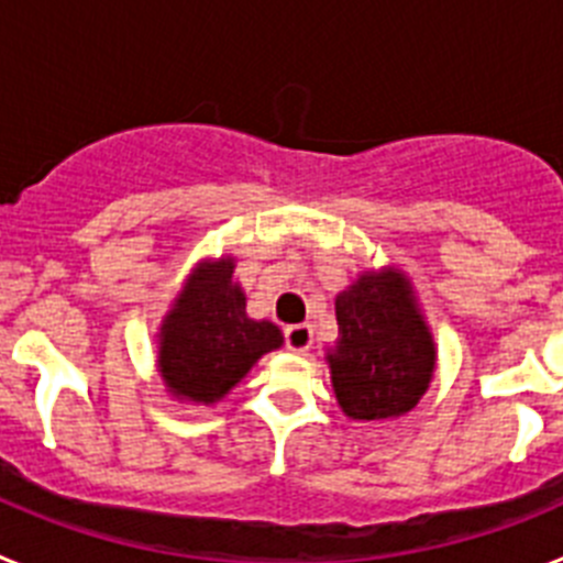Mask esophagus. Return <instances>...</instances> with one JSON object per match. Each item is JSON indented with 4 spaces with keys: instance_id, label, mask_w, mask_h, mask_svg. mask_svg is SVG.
Wrapping results in <instances>:
<instances>
[{
    "instance_id": "1",
    "label": "esophagus",
    "mask_w": 563,
    "mask_h": 563,
    "mask_svg": "<svg viewBox=\"0 0 563 563\" xmlns=\"http://www.w3.org/2000/svg\"><path fill=\"white\" fill-rule=\"evenodd\" d=\"M285 341H287V350L298 352V355H305V352H310V346H312V327L310 324L287 327Z\"/></svg>"
}]
</instances>
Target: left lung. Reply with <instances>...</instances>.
<instances>
[{
	"mask_svg": "<svg viewBox=\"0 0 563 563\" xmlns=\"http://www.w3.org/2000/svg\"><path fill=\"white\" fill-rule=\"evenodd\" d=\"M335 316L338 341L327 361L343 415L389 420L415 409L434 375L437 350L409 278L395 267L363 273L335 298Z\"/></svg>",
	"mask_w": 563,
	"mask_h": 563,
	"instance_id": "left-lung-1",
	"label": "left lung"
}]
</instances>
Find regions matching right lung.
Wrapping results in <instances>:
<instances>
[{
	"mask_svg": "<svg viewBox=\"0 0 563 563\" xmlns=\"http://www.w3.org/2000/svg\"><path fill=\"white\" fill-rule=\"evenodd\" d=\"M285 335L271 321H253L245 292L233 282V258L200 262L161 327L157 366L177 400H222Z\"/></svg>",
	"mask_w": 563,
	"mask_h": 563,
	"instance_id": "right-lung-1",
	"label": "right lung"
}]
</instances>
